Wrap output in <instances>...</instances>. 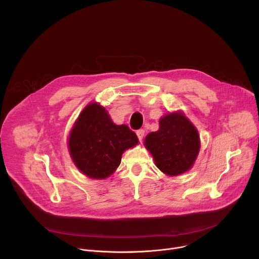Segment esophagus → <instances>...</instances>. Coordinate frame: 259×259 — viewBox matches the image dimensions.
<instances>
[{
	"label": "esophagus",
	"mask_w": 259,
	"mask_h": 259,
	"mask_svg": "<svg viewBox=\"0 0 259 259\" xmlns=\"http://www.w3.org/2000/svg\"><path fill=\"white\" fill-rule=\"evenodd\" d=\"M136 135H137V137H138L139 140H143V138H144V136H145V130H143V129L137 130V131H136Z\"/></svg>",
	"instance_id": "esophagus-1"
}]
</instances>
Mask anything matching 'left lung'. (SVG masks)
Instances as JSON below:
<instances>
[{
    "label": "left lung",
    "mask_w": 259,
    "mask_h": 259,
    "mask_svg": "<svg viewBox=\"0 0 259 259\" xmlns=\"http://www.w3.org/2000/svg\"><path fill=\"white\" fill-rule=\"evenodd\" d=\"M159 130L145 139L156 166L167 176H179L189 170L200 148L199 135L193 124L182 112H172L160 119Z\"/></svg>",
    "instance_id": "obj_1"
}]
</instances>
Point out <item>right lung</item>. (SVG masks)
Masks as SVG:
<instances>
[{"instance_id":"obj_1","label":"right lung","mask_w":259,"mask_h":259,"mask_svg":"<svg viewBox=\"0 0 259 259\" xmlns=\"http://www.w3.org/2000/svg\"><path fill=\"white\" fill-rule=\"evenodd\" d=\"M138 144L126 125H115L100 104L84 107L68 139L69 153L76 167L91 179H106L120 165L125 150Z\"/></svg>"}]
</instances>
